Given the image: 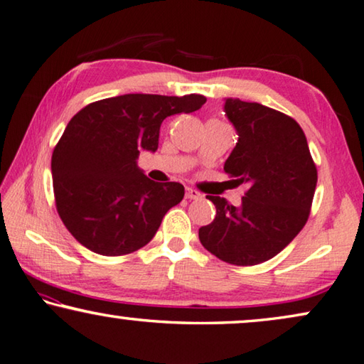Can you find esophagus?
Wrapping results in <instances>:
<instances>
[{"mask_svg": "<svg viewBox=\"0 0 364 364\" xmlns=\"http://www.w3.org/2000/svg\"><path fill=\"white\" fill-rule=\"evenodd\" d=\"M186 198L187 200H200L201 193L196 192L193 188H186Z\"/></svg>", "mask_w": 364, "mask_h": 364, "instance_id": "1", "label": "esophagus"}]
</instances>
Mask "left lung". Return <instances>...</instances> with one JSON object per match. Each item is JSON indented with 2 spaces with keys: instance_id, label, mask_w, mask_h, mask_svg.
<instances>
[{
  "instance_id": "1",
  "label": "left lung",
  "mask_w": 364,
  "mask_h": 364,
  "mask_svg": "<svg viewBox=\"0 0 364 364\" xmlns=\"http://www.w3.org/2000/svg\"><path fill=\"white\" fill-rule=\"evenodd\" d=\"M238 140L224 169L246 183L240 206L206 196L215 218L200 228L206 250L233 265H257L283 251L309 219L316 168L307 137L294 119L257 102L225 99Z\"/></svg>"
}]
</instances>
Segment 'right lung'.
<instances>
[{
  "mask_svg": "<svg viewBox=\"0 0 364 364\" xmlns=\"http://www.w3.org/2000/svg\"><path fill=\"white\" fill-rule=\"evenodd\" d=\"M205 95L124 94L89 104L70 119L50 172L57 213L80 243L123 256L155 237L164 214L183 198L178 182H153L139 153L158 150L164 118L200 110Z\"/></svg>",
  "mask_w": 364,
  "mask_h": 364,
  "instance_id": "1",
  "label": "right lung"
}]
</instances>
